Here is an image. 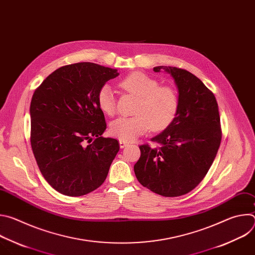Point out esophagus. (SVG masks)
Listing matches in <instances>:
<instances>
[{
  "mask_svg": "<svg viewBox=\"0 0 255 255\" xmlns=\"http://www.w3.org/2000/svg\"><path fill=\"white\" fill-rule=\"evenodd\" d=\"M119 145H120V148H124V147L128 146V145H129V143H128V142H126V141L120 140V141H119Z\"/></svg>",
  "mask_w": 255,
  "mask_h": 255,
  "instance_id": "esophagus-1",
  "label": "esophagus"
}]
</instances>
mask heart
<instances>
[{
  "label": "heart",
  "instance_id": "1",
  "mask_svg": "<svg viewBox=\"0 0 255 255\" xmlns=\"http://www.w3.org/2000/svg\"><path fill=\"white\" fill-rule=\"evenodd\" d=\"M119 86L137 98L132 117H121L110 124V134L123 141H133L150 128L154 132L166 129L175 119L178 111V96L168 86L142 71H134L125 77ZM98 106L107 115L115 113L114 93L104 85L97 95Z\"/></svg>",
  "mask_w": 255,
  "mask_h": 255
}]
</instances>
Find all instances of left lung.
<instances>
[{
	"label": "left lung",
	"mask_w": 255,
	"mask_h": 255,
	"mask_svg": "<svg viewBox=\"0 0 255 255\" xmlns=\"http://www.w3.org/2000/svg\"><path fill=\"white\" fill-rule=\"evenodd\" d=\"M172 77L178 91L173 122L151 139L158 146L140 145L134 165L139 183L155 194L178 197L194 190L210 169L219 149L222 132L214 94L190 71L156 66Z\"/></svg>",
	"instance_id": "8db88e82"
}]
</instances>
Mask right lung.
<instances>
[{"label":"right lung","mask_w":255,"mask_h":255,"mask_svg":"<svg viewBox=\"0 0 255 255\" xmlns=\"http://www.w3.org/2000/svg\"><path fill=\"white\" fill-rule=\"evenodd\" d=\"M117 69L93 62L59 67L35 90L31 105V147L47 183L80 197L98 189L119 151L107 128L97 95Z\"/></svg>","instance_id":"right-lung-1"}]
</instances>
